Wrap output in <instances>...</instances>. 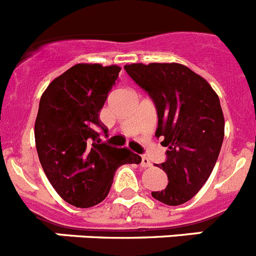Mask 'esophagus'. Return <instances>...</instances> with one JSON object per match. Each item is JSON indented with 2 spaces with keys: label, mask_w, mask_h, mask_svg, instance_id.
<instances>
[{
  "label": "esophagus",
  "mask_w": 256,
  "mask_h": 256,
  "mask_svg": "<svg viewBox=\"0 0 256 256\" xmlns=\"http://www.w3.org/2000/svg\"><path fill=\"white\" fill-rule=\"evenodd\" d=\"M151 165H152V164H151L150 160H148L146 156H142V159H141V166H142V168H150Z\"/></svg>",
  "instance_id": "esophagus-1"
}]
</instances>
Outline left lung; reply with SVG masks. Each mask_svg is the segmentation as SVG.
Wrapping results in <instances>:
<instances>
[{
  "mask_svg": "<svg viewBox=\"0 0 256 256\" xmlns=\"http://www.w3.org/2000/svg\"><path fill=\"white\" fill-rule=\"evenodd\" d=\"M124 69L152 98L159 119L155 136L168 148L160 164L168 186L151 195L170 206L184 204L204 186L220 152L224 116L218 94L202 76L177 62H137Z\"/></svg>",
  "mask_w": 256,
  "mask_h": 256,
  "instance_id": "1",
  "label": "left lung"
}]
</instances>
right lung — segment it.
<instances>
[{
    "label": "right lung",
    "instance_id": "1",
    "mask_svg": "<svg viewBox=\"0 0 256 256\" xmlns=\"http://www.w3.org/2000/svg\"><path fill=\"white\" fill-rule=\"evenodd\" d=\"M122 68L76 64L48 84L34 124L40 165L60 198L76 208H91L108 196L123 164H140L128 148L102 144L100 112Z\"/></svg>",
    "mask_w": 256,
    "mask_h": 256
}]
</instances>
